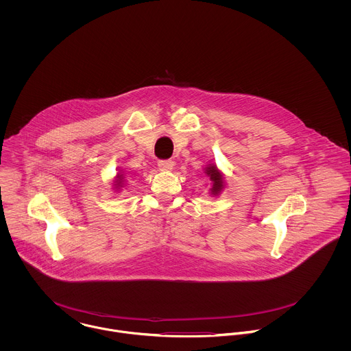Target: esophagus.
I'll return each mask as SVG.
<instances>
[{
    "mask_svg": "<svg viewBox=\"0 0 351 351\" xmlns=\"http://www.w3.org/2000/svg\"><path fill=\"white\" fill-rule=\"evenodd\" d=\"M174 167V162L173 160H159L158 162V169L160 171H171Z\"/></svg>",
    "mask_w": 351,
    "mask_h": 351,
    "instance_id": "34e87169",
    "label": "esophagus"
}]
</instances>
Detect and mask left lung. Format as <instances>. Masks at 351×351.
<instances>
[{
  "instance_id": "obj_1",
  "label": "left lung",
  "mask_w": 351,
  "mask_h": 351,
  "mask_svg": "<svg viewBox=\"0 0 351 351\" xmlns=\"http://www.w3.org/2000/svg\"><path fill=\"white\" fill-rule=\"evenodd\" d=\"M204 174L210 180L212 186L209 189V196H220V193L226 189V180L223 171L215 163H209L204 167Z\"/></svg>"
}]
</instances>
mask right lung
I'll list each match as a JSON object with an SVG mask.
<instances>
[{"label": "right lung", "mask_w": 351, "mask_h": 351, "mask_svg": "<svg viewBox=\"0 0 351 351\" xmlns=\"http://www.w3.org/2000/svg\"><path fill=\"white\" fill-rule=\"evenodd\" d=\"M124 185H125V173L119 167L116 176L112 180V189L116 193H120L124 189Z\"/></svg>", "instance_id": "add662e5"}]
</instances>
